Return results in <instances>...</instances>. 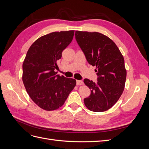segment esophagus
I'll use <instances>...</instances> for the list:
<instances>
[{
  "label": "esophagus",
  "mask_w": 149,
  "mask_h": 149,
  "mask_svg": "<svg viewBox=\"0 0 149 149\" xmlns=\"http://www.w3.org/2000/svg\"><path fill=\"white\" fill-rule=\"evenodd\" d=\"M84 83H83V81L81 80H76V84H77L78 86H80V85H83Z\"/></svg>",
  "instance_id": "1"
}]
</instances>
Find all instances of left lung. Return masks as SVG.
<instances>
[{
  "label": "left lung",
  "instance_id": "1",
  "mask_svg": "<svg viewBox=\"0 0 149 149\" xmlns=\"http://www.w3.org/2000/svg\"><path fill=\"white\" fill-rule=\"evenodd\" d=\"M75 38L89 64L96 66L97 75V83L84 79L91 89L84 104L91 111H106L123 93L127 75L124 57L115 43L101 33L76 31Z\"/></svg>",
  "mask_w": 149,
  "mask_h": 149
}]
</instances>
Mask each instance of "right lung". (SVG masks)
Here are the masks:
<instances>
[{"label":"right lung","instance_id":"add662e5","mask_svg":"<svg viewBox=\"0 0 149 149\" xmlns=\"http://www.w3.org/2000/svg\"><path fill=\"white\" fill-rule=\"evenodd\" d=\"M74 30L55 31L38 38L30 46L22 65V81L29 96L46 111L64 104L76 80L57 74V62L73 38Z\"/></svg>","mask_w":149,"mask_h":149}]
</instances>
